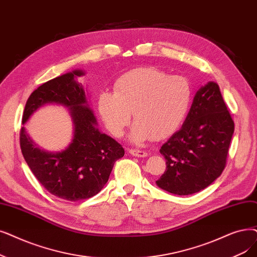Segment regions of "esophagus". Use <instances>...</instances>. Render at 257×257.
Masks as SVG:
<instances>
[{
  "mask_svg": "<svg viewBox=\"0 0 257 257\" xmlns=\"http://www.w3.org/2000/svg\"><path fill=\"white\" fill-rule=\"evenodd\" d=\"M129 153L133 156H137V158H145V156L148 155V153L146 151L136 150V149H129Z\"/></svg>",
  "mask_w": 257,
  "mask_h": 257,
  "instance_id": "1",
  "label": "esophagus"
}]
</instances>
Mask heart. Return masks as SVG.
Here are the masks:
<instances>
[{
  "instance_id": "obj_1",
  "label": "heart",
  "mask_w": 257,
  "mask_h": 257,
  "mask_svg": "<svg viewBox=\"0 0 257 257\" xmlns=\"http://www.w3.org/2000/svg\"><path fill=\"white\" fill-rule=\"evenodd\" d=\"M192 102V88L181 75H169L154 67L133 69L119 76L114 92H102L97 108L109 132L124 135L131 120L130 141L140 144L149 139L171 136L184 121Z\"/></svg>"
}]
</instances>
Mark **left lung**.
<instances>
[{
  "label": "left lung",
  "mask_w": 257,
  "mask_h": 257,
  "mask_svg": "<svg viewBox=\"0 0 257 257\" xmlns=\"http://www.w3.org/2000/svg\"><path fill=\"white\" fill-rule=\"evenodd\" d=\"M233 132L219 87L208 82L196 91L182 128L161 147L167 168L156 185L176 195L207 188L225 168Z\"/></svg>",
  "instance_id": "left-lung-1"
}]
</instances>
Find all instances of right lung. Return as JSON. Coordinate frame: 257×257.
<instances>
[{"instance_id":"1","label":"right lung","mask_w":257,"mask_h":257,"mask_svg":"<svg viewBox=\"0 0 257 257\" xmlns=\"http://www.w3.org/2000/svg\"><path fill=\"white\" fill-rule=\"evenodd\" d=\"M85 71L75 69L41 85L26 103L22 124L45 105L68 109L73 125L72 140L61 151H47L31 140L23 126L21 149L30 170L48 192L76 202L97 194L108 182L114 163L125 154L124 148L97 128L84 87L76 81Z\"/></svg>"}]
</instances>
